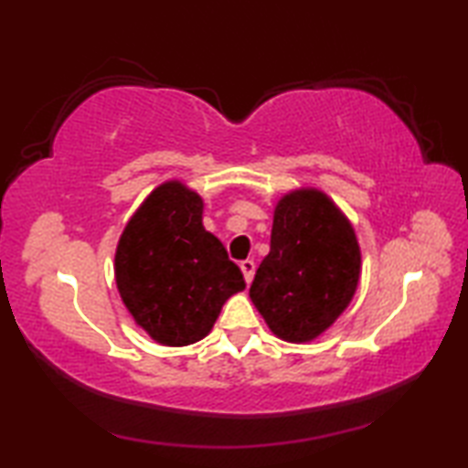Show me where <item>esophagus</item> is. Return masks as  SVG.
Instances as JSON below:
<instances>
[{
    "label": "esophagus",
    "instance_id": "esophagus-1",
    "mask_svg": "<svg viewBox=\"0 0 468 468\" xmlns=\"http://www.w3.org/2000/svg\"><path fill=\"white\" fill-rule=\"evenodd\" d=\"M239 268H241V272H243L245 282L250 284L253 281V274H256V262H253V260H243V262L239 264Z\"/></svg>",
    "mask_w": 468,
    "mask_h": 468
}]
</instances>
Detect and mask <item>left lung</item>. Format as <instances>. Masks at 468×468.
I'll return each instance as SVG.
<instances>
[{
  "mask_svg": "<svg viewBox=\"0 0 468 468\" xmlns=\"http://www.w3.org/2000/svg\"><path fill=\"white\" fill-rule=\"evenodd\" d=\"M361 279V248L351 220L318 187H295L274 206L271 251L250 287L272 335L312 343L351 303Z\"/></svg>",
  "mask_w": 468,
  "mask_h": 468,
  "instance_id": "8db88e82",
  "label": "left lung"
}]
</instances>
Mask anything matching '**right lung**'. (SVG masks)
I'll return each mask as SVG.
<instances>
[{
	"label": "right lung",
	"mask_w": 468,
	"mask_h": 468,
	"mask_svg": "<svg viewBox=\"0 0 468 468\" xmlns=\"http://www.w3.org/2000/svg\"><path fill=\"white\" fill-rule=\"evenodd\" d=\"M204 200L181 179L156 186L125 223L115 282L136 326L158 345L210 335L225 301L245 289L239 266L202 225Z\"/></svg>",
	"instance_id": "1"
}]
</instances>
